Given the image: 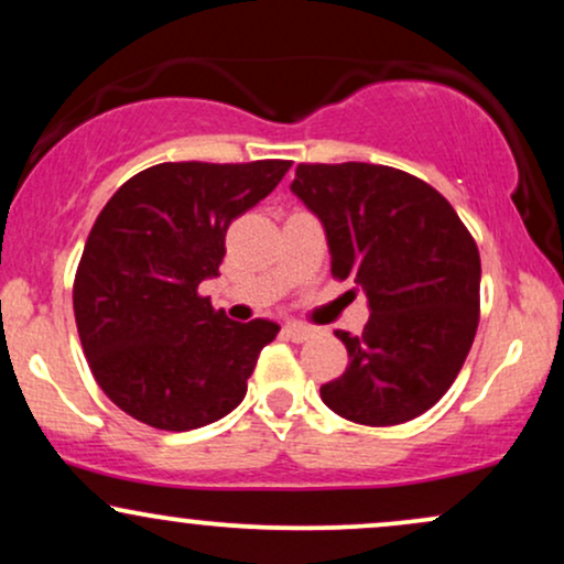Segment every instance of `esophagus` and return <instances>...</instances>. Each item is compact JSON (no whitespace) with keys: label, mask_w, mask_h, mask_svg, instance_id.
<instances>
[{"label":"esophagus","mask_w":564,"mask_h":564,"mask_svg":"<svg viewBox=\"0 0 564 564\" xmlns=\"http://www.w3.org/2000/svg\"><path fill=\"white\" fill-rule=\"evenodd\" d=\"M283 334H286L291 341H304L313 336V328L302 326V323H286V326H283Z\"/></svg>","instance_id":"34e87169"}]
</instances>
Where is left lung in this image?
I'll list each match as a JSON object with an SVG mask.
<instances>
[{
    "label": "left lung",
    "mask_w": 564,
    "mask_h": 564,
    "mask_svg": "<svg viewBox=\"0 0 564 564\" xmlns=\"http://www.w3.org/2000/svg\"><path fill=\"white\" fill-rule=\"evenodd\" d=\"M291 193L321 219L332 273L364 291V334L323 403L368 426L422 416L448 392L480 321V251L432 185L381 164H300Z\"/></svg>",
    "instance_id": "obj_1"
}]
</instances>
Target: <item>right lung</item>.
Returning <instances> with one entry per match:
<instances>
[{"label": "right lung", "mask_w": 564, "mask_h": 564, "mask_svg": "<svg viewBox=\"0 0 564 564\" xmlns=\"http://www.w3.org/2000/svg\"><path fill=\"white\" fill-rule=\"evenodd\" d=\"M291 161L156 164L127 180L95 219L74 281L79 339L100 390L166 432L206 426L243 400L278 323L230 321L198 296L219 275L225 232Z\"/></svg>", "instance_id": "obj_1"}]
</instances>
